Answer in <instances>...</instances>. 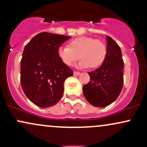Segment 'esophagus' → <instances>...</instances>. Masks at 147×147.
<instances>
[{"label": "esophagus", "instance_id": "obj_1", "mask_svg": "<svg viewBox=\"0 0 147 147\" xmlns=\"http://www.w3.org/2000/svg\"><path fill=\"white\" fill-rule=\"evenodd\" d=\"M73 74H74V75H75V76H78V75H79V74H80V72L74 71V73Z\"/></svg>", "mask_w": 147, "mask_h": 147}]
</instances>
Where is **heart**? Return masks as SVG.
Instances as JSON below:
<instances>
[{
	"mask_svg": "<svg viewBox=\"0 0 147 147\" xmlns=\"http://www.w3.org/2000/svg\"><path fill=\"white\" fill-rule=\"evenodd\" d=\"M108 53L105 42L92 37L81 36L72 39L68 46H61L57 50V55L62 63L71 66L81 59L78 64L80 68H97L104 63Z\"/></svg>",
	"mask_w": 147,
	"mask_h": 147,
	"instance_id": "obj_1",
	"label": "heart"
}]
</instances>
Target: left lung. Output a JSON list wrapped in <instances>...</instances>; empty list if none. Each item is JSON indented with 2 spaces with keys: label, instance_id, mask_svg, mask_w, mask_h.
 Segmentation results:
<instances>
[{
  "label": "left lung",
  "instance_id": "1",
  "mask_svg": "<svg viewBox=\"0 0 147 147\" xmlns=\"http://www.w3.org/2000/svg\"><path fill=\"white\" fill-rule=\"evenodd\" d=\"M108 53L105 61L94 71L88 72L90 82L84 86L83 92L92 106L105 107L117 98L124 84V61L115 41L106 36Z\"/></svg>",
  "mask_w": 147,
  "mask_h": 147
}]
</instances>
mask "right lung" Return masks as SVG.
Listing matches in <instances>:
<instances>
[{"label": "right lung", "mask_w": 147, "mask_h": 147, "mask_svg": "<svg viewBox=\"0 0 147 147\" xmlns=\"http://www.w3.org/2000/svg\"><path fill=\"white\" fill-rule=\"evenodd\" d=\"M70 38L41 32L25 46L21 61V87L35 105L50 107L61 98L64 82L73 72L59 59L57 50Z\"/></svg>", "instance_id": "obj_1"}]
</instances>
